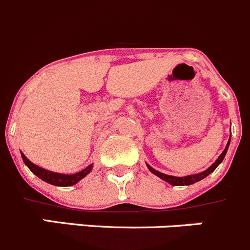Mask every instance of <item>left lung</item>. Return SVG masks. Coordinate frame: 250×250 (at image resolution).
I'll list each match as a JSON object with an SVG mask.
<instances>
[{"label": "left lung", "instance_id": "obj_1", "mask_svg": "<svg viewBox=\"0 0 250 250\" xmlns=\"http://www.w3.org/2000/svg\"><path fill=\"white\" fill-rule=\"evenodd\" d=\"M230 141H231V135H230V139H229V141H228V144H226L225 150L223 151V153H221V155L218 157V160H216L215 162H214L213 165L210 166V167L207 168L204 172H201V173H197V174H191V175H186V176H173V175H168V174H163V173L158 172V170L153 169V168L151 167V166H148L147 163H146V166H147L148 170H150L151 173L155 174L156 176L161 178L162 180L167 181V183L170 184V185H173V186L192 185V184L197 183V181H200V180H202V179L207 178L209 174L213 173L214 170L216 169V167H218V166L220 165L221 162H223V160L225 158V156H226V152H228V150H229V146H230Z\"/></svg>", "mask_w": 250, "mask_h": 250}]
</instances>
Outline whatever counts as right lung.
<instances>
[{
	"label": "right lung",
	"instance_id": "obj_1",
	"mask_svg": "<svg viewBox=\"0 0 250 250\" xmlns=\"http://www.w3.org/2000/svg\"><path fill=\"white\" fill-rule=\"evenodd\" d=\"M21 158L24 161L25 165L27 166L30 170L35 174L36 176H39L41 180L46 181V183L50 184V185L54 186H72L75 184H77L78 181L82 180L85 175L90 173L92 170L93 165H89L87 168H84L81 172L75 173V174H62V173H55V172H50V170L44 169V168L39 167V166L34 165L31 161H29L26 158V156L21 152Z\"/></svg>",
	"mask_w": 250,
	"mask_h": 250
}]
</instances>
